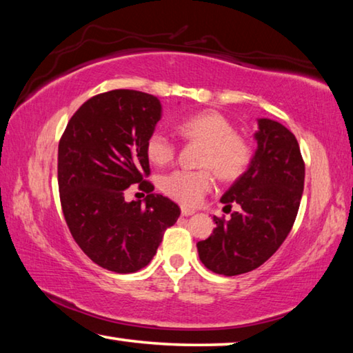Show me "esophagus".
<instances>
[{
    "label": "esophagus",
    "mask_w": 353,
    "mask_h": 353,
    "mask_svg": "<svg viewBox=\"0 0 353 353\" xmlns=\"http://www.w3.org/2000/svg\"><path fill=\"white\" fill-rule=\"evenodd\" d=\"M181 212H182V216H190V214L194 213V210H191V208H187V207H182Z\"/></svg>",
    "instance_id": "34e87169"
}]
</instances>
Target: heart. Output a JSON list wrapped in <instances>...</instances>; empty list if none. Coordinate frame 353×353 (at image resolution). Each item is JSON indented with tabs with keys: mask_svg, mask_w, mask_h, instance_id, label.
<instances>
[{
	"mask_svg": "<svg viewBox=\"0 0 353 353\" xmlns=\"http://www.w3.org/2000/svg\"><path fill=\"white\" fill-rule=\"evenodd\" d=\"M177 132L185 140L204 145L199 166L202 170H176L160 179V188L171 199L193 207L212 190L214 171L221 181H236L252 163V143L236 132L229 118L216 110H202L182 118ZM146 155L154 165L163 166L176 157V145L165 134L154 130L146 140ZM211 170H208V168Z\"/></svg>",
	"mask_w": 353,
	"mask_h": 353,
	"instance_id": "obj_1",
	"label": "heart"
}]
</instances>
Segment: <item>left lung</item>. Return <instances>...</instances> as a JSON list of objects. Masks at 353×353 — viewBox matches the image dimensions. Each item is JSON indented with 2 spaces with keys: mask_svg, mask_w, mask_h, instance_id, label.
I'll use <instances>...</instances> for the list:
<instances>
[{
  "mask_svg": "<svg viewBox=\"0 0 353 353\" xmlns=\"http://www.w3.org/2000/svg\"><path fill=\"white\" fill-rule=\"evenodd\" d=\"M256 151L244 174L221 202L230 219L213 216V234L198 243L199 259L208 270L238 276L261 266L282 246L294 224L303 191L305 163L296 137L283 124L259 119Z\"/></svg>",
  "mask_w": 353,
  "mask_h": 353,
  "instance_id": "left-lung-1",
  "label": "left lung"
}]
</instances>
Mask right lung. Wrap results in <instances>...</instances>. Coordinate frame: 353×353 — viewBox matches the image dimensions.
<instances>
[{
	"mask_svg": "<svg viewBox=\"0 0 353 353\" xmlns=\"http://www.w3.org/2000/svg\"><path fill=\"white\" fill-rule=\"evenodd\" d=\"M162 118L152 94L110 90L85 101L59 141L57 182L65 221L77 246L107 271L137 272L157 252L181 208L154 185L146 140ZM132 184L145 204L126 203Z\"/></svg>",
	"mask_w": 353,
	"mask_h": 353,
	"instance_id": "1",
	"label": "right lung"
}]
</instances>
